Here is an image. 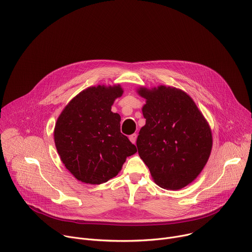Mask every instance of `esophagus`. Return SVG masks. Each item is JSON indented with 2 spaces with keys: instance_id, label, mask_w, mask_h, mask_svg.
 <instances>
[{
  "instance_id": "1",
  "label": "esophagus",
  "mask_w": 252,
  "mask_h": 252,
  "mask_svg": "<svg viewBox=\"0 0 252 252\" xmlns=\"http://www.w3.org/2000/svg\"><path fill=\"white\" fill-rule=\"evenodd\" d=\"M136 137H137L136 133H132L131 135H129V140H130L132 143H135V141H136Z\"/></svg>"
}]
</instances>
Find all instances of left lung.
<instances>
[{"mask_svg":"<svg viewBox=\"0 0 252 252\" xmlns=\"http://www.w3.org/2000/svg\"><path fill=\"white\" fill-rule=\"evenodd\" d=\"M138 94L147 99L142 107L146 126L136 147L160 188L181 189L201 172L211 148L210 127L192 98L185 92L160 86Z\"/></svg>","mask_w":252,"mask_h":252,"instance_id":"8db88e82","label":"left lung"}]
</instances>
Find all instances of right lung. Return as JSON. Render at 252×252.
Returning a JSON list of instances; mask_svg holds the SVG:
<instances>
[{"instance_id":"1","label":"right lung","mask_w":252,"mask_h":252,"mask_svg":"<svg viewBox=\"0 0 252 252\" xmlns=\"http://www.w3.org/2000/svg\"><path fill=\"white\" fill-rule=\"evenodd\" d=\"M121 86L92 87L71 99L59 117L55 143L66 169L79 181L100 185L116 176L136 148L121 132L112 105Z\"/></svg>"}]
</instances>
